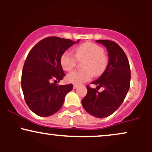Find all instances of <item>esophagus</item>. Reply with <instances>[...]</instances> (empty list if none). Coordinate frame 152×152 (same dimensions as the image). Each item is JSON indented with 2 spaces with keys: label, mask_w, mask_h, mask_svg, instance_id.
<instances>
[{
  "label": "esophagus",
  "mask_w": 152,
  "mask_h": 152,
  "mask_svg": "<svg viewBox=\"0 0 152 152\" xmlns=\"http://www.w3.org/2000/svg\"><path fill=\"white\" fill-rule=\"evenodd\" d=\"M78 87V85H76V84H74V88H76Z\"/></svg>",
  "instance_id": "34e87169"
}]
</instances>
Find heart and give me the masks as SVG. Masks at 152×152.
<instances>
[{"mask_svg":"<svg viewBox=\"0 0 152 152\" xmlns=\"http://www.w3.org/2000/svg\"><path fill=\"white\" fill-rule=\"evenodd\" d=\"M78 61L82 64L83 71H74L67 76L71 83L79 85L90 81L93 76H99L107 68L109 58L104 53V48L92 42L82 43L75 49V55L66 50L61 57V65L65 71H70L76 67Z\"/></svg>","mask_w":152,"mask_h":152,"instance_id":"1","label":"heart"}]
</instances>
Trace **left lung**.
Returning a JSON list of instances; mask_svg holds the SVG:
<instances>
[{"mask_svg":"<svg viewBox=\"0 0 152 152\" xmlns=\"http://www.w3.org/2000/svg\"><path fill=\"white\" fill-rule=\"evenodd\" d=\"M109 53L106 71L96 81L92 82L97 88L104 87L102 92L86 86L87 94L82 99L83 109L98 118L107 117L118 109L130 87L131 70L126 53L116 43L109 40H98Z\"/></svg>","mask_w":152,"mask_h":152,"instance_id":"8db88e82","label":"left lung"}]
</instances>
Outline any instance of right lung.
Here are the masks:
<instances>
[{
	"mask_svg": "<svg viewBox=\"0 0 152 152\" xmlns=\"http://www.w3.org/2000/svg\"><path fill=\"white\" fill-rule=\"evenodd\" d=\"M75 43L56 36L47 37L28 54L23 68L21 87L26 104L38 116H49L56 113L62 107L66 94L72 90L71 83L57 85L55 82L65 76L60 61L62 54Z\"/></svg>",
	"mask_w": 152,
	"mask_h": 152,
	"instance_id": "1",
	"label": "right lung"
}]
</instances>
